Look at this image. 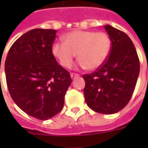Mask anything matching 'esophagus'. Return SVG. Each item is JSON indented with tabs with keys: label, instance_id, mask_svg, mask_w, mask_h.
<instances>
[{
	"label": "esophagus",
	"instance_id": "obj_1",
	"mask_svg": "<svg viewBox=\"0 0 148 148\" xmlns=\"http://www.w3.org/2000/svg\"><path fill=\"white\" fill-rule=\"evenodd\" d=\"M71 78H72V79H74V78H76V77H79V74H74V73H71Z\"/></svg>",
	"mask_w": 148,
	"mask_h": 148
}]
</instances>
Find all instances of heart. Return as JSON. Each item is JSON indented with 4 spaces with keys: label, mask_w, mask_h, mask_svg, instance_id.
I'll list each match as a JSON object with an SVG mask.
<instances>
[{
    "label": "heart",
    "mask_w": 148,
    "mask_h": 148,
    "mask_svg": "<svg viewBox=\"0 0 148 148\" xmlns=\"http://www.w3.org/2000/svg\"><path fill=\"white\" fill-rule=\"evenodd\" d=\"M63 40L52 43L51 53L66 68L73 65L76 54L81 67L90 71L101 67L109 58L111 40L103 32L74 30L66 34Z\"/></svg>",
    "instance_id": "1"
}]
</instances>
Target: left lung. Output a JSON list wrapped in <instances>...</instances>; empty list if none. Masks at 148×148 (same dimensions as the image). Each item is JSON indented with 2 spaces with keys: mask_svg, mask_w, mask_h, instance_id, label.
Returning <instances> with one entry per match:
<instances>
[{
  "mask_svg": "<svg viewBox=\"0 0 148 148\" xmlns=\"http://www.w3.org/2000/svg\"><path fill=\"white\" fill-rule=\"evenodd\" d=\"M111 40L109 58L92 74H84V96L87 106L102 114H113L129 102L140 74V60L127 34L104 26Z\"/></svg>",
  "mask_w": 148,
  "mask_h": 148,
  "instance_id": "8db88e82",
  "label": "left lung"
}]
</instances>
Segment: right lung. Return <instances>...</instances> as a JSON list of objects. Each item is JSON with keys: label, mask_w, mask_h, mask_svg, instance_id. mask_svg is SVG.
I'll list each match as a JSON object with an SVG mask.
<instances>
[{"label": "right lung", "mask_w": 148, "mask_h": 148, "mask_svg": "<svg viewBox=\"0 0 148 148\" xmlns=\"http://www.w3.org/2000/svg\"><path fill=\"white\" fill-rule=\"evenodd\" d=\"M57 31L36 28L16 39L5 63L8 91L17 106L46 121L58 114L71 84L70 73L51 53Z\"/></svg>", "instance_id": "right-lung-1"}]
</instances>
